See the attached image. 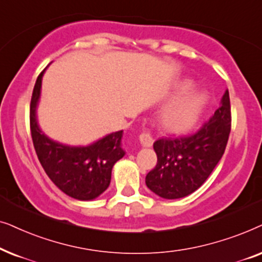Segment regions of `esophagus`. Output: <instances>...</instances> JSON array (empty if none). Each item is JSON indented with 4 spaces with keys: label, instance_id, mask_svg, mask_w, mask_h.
I'll return each instance as SVG.
<instances>
[{
    "label": "esophagus",
    "instance_id": "obj_1",
    "mask_svg": "<svg viewBox=\"0 0 262 262\" xmlns=\"http://www.w3.org/2000/svg\"><path fill=\"white\" fill-rule=\"evenodd\" d=\"M139 141H140V144L142 147H151V146L153 145V138L152 135L149 133H141L140 137H139Z\"/></svg>",
    "mask_w": 262,
    "mask_h": 262
}]
</instances>
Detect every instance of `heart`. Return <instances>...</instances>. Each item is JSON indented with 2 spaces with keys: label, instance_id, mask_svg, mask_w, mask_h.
<instances>
[{
  "label": "heart",
  "instance_id": "1",
  "mask_svg": "<svg viewBox=\"0 0 262 262\" xmlns=\"http://www.w3.org/2000/svg\"><path fill=\"white\" fill-rule=\"evenodd\" d=\"M191 86L189 80L180 82L176 86V93L180 96L170 100L160 111V124L169 133L183 134L191 130L206 109L207 95Z\"/></svg>",
  "mask_w": 262,
  "mask_h": 262
}]
</instances>
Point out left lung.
<instances>
[{
    "instance_id": "left-lung-1",
    "label": "left lung",
    "mask_w": 262,
    "mask_h": 262,
    "mask_svg": "<svg viewBox=\"0 0 262 262\" xmlns=\"http://www.w3.org/2000/svg\"><path fill=\"white\" fill-rule=\"evenodd\" d=\"M231 129L229 91L210 121L198 133L164 138L153 144L157 165L146 176V186L163 199L184 198L204 184L224 155Z\"/></svg>"
}]
</instances>
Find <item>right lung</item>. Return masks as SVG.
<instances>
[{
	"label": "right lung",
	"mask_w": 262,
	"mask_h": 262,
	"mask_svg": "<svg viewBox=\"0 0 262 262\" xmlns=\"http://www.w3.org/2000/svg\"><path fill=\"white\" fill-rule=\"evenodd\" d=\"M45 69L38 76L30 105L34 149L49 179L58 189L76 200H93L107 189L113 166L125 155L121 145L123 130L107 134L87 146L66 145L49 138L37 118Z\"/></svg>",
	"instance_id": "obj_1"
}]
</instances>
